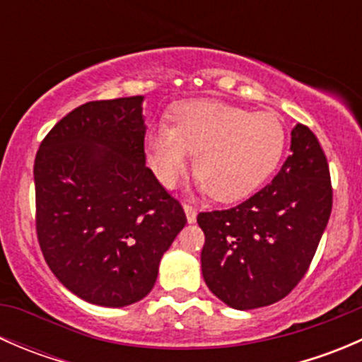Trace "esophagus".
<instances>
[{
  "mask_svg": "<svg viewBox=\"0 0 362 362\" xmlns=\"http://www.w3.org/2000/svg\"><path fill=\"white\" fill-rule=\"evenodd\" d=\"M184 211H185V217H187L189 224H194L196 217H198V211H196V208H192L191 204H184Z\"/></svg>",
  "mask_w": 362,
  "mask_h": 362,
  "instance_id": "1",
  "label": "esophagus"
}]
</instances>
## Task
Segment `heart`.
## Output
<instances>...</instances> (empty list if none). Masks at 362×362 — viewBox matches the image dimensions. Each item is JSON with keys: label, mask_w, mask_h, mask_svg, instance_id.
<instances>
[{"label": "heart", "mask_w": 362, "mask_h": 362, "mask_svg": "<svg viewBox=\"0 0 362 362\" xmlns=\"http://www.w3.org/2000/svg\"><path fill=\"white\" fill-rule=\"evenodd\" d=\"M286 129L276 115L217 100H191L175 112V127L156 124L147 136V160L159 182L173 187L196 158L198 185L218 202L254 192L280 163Z\"/></svg>", "instance_id": "1"}]
</instances>
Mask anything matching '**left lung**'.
<instances>
[{
    "mask_svg": "<svg viewBox=\"0 0 362 362\" xmlns=\"http://www.w3.org/2000/svg\"><path fill=\"white\" fill-rule=\"evenodd\" d=\"M333 206L329 166L315 134L291 131V156L247 202L203 211L202 272L208 289L235 310L286 298L308 269Z\"/></svg>",
    "mask_w": 362,
    "mask_h": 362,
    "instance_id": "left-lung-1",
    "label": "left lung"
}]
</instances>
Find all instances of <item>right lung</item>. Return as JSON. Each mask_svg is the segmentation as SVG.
Listing matches in <instances>:
<instances>
[{"mask_svg": "<svg viewBox=\"0 0 362 362\" xmlns=\"http://www.w3.org/2000/svg\"><path fill=\"white\" fill-rule=\"evenodd\" d=\"M144 100L75 108L50 129L35 159L43 257L68 291L93 305L120 308L144 299L187 222L145 166Z\"/></svg>", "mask_w": 362, "mask_h": 362, "instance_id": "right-lung-1", "label": "right lung"}]
</instances>
